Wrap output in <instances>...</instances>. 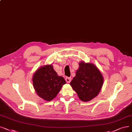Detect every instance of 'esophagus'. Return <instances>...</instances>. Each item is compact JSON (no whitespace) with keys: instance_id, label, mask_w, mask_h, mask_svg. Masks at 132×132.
Instances as JSON below:
<instances>
[{"instance_id":"1","label":"esophagus","mask_w":132,"mask_h":132,"mask_svg":"<svg viewBox=\"0 0 132 132\" xmlns=\"http://www.w3.org/2000/svg\"><path fill=\"white\" fill-rule=\"evenodd\" d=\"M65 80L67 83H70L71 81V77H66L65 78Z\"/></svg>"}]
</instances>
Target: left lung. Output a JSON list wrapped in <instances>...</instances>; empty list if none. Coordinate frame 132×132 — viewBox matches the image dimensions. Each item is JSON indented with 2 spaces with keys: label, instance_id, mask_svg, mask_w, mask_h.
Wrapping results in <instances>:
<instances>
[{
  "label": "left lung",
  "instance_id": "left-lung-1",
  "mask_svg": "<svg viewBox=\"0 0 132 132\" xmlns=\"http://www.w3.org/2000/svg\"><path fill=\"white\" fill-rule=\"evenodd\" d=\"M103 82L102 74L94 65L81 62L70 85L80 100L88 101L98 95Z\"/></svg>",
  "mask_w": 132,
  "mask_h": 132
}]
</instances>
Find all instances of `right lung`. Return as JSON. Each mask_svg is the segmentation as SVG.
<instances>
[{"label":"right lung","instance_id":"1","mask_svg":"<svg viewBox=\"0 0 132 132\" xmlns=\"http://www.w3.org/2000/svg\"><path fill=\"white\" fill-rule=\"evenodd\" d=\"M32 80L38 95L47 101L54 98L66 84L64 78L57 75L52 65L40 68L34 73Z\"/></svg>","mask_w":132,"mask_h":132}]
</instances>
